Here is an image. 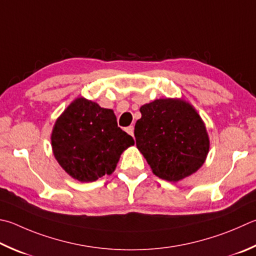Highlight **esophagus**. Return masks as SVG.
Listing matches in <instances>:
<instances>
[{
	"label": "esophagus",
	"instance_id": "obj_1",
	"mask_svg": "<svg viewBox=\"0 0 256 256\" xmlns=\"http://www.w3.org/2000/svg\"><path fill=\"white\" fill-rule=\"evenodd\" d=\"M126 132L130 134V136H133V138H134V128L132 126V125H131V126L126 128Z\"/></svg>",
	"mask_w": 256,
	"mask_h": 256
}]
</instances>
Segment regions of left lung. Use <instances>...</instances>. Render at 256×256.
Segmentation results:
<instances>
[{"instance_id":"obj_1","label":"left lung","mask_w":256,"mask_h":256,"mask_svg":"<svg viewBox=\"0 0 256 256\" xmlns=\"http://www.w3.org/2000/svg\"><path fill=\"white\" fill-rule=\"evenodd\" d=\"M140 112L134 136L152 172L174 182L196 172L209 151L206 126L197 110L184 100L160 98L141 106Z\"/></svg>"}]
</instances>
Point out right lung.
<instances>
[{"label":"right lung","instance_id":"obj_1","mask_svg":"<svg viewBox=\"0 0 256 256\" xmlns=\"http://www.w3.org/2000/svg\"><path fill=\"white\" fill-rule=\"evenodd\" d=\"M133 144V138L118 126L112 110L82 97L64 110L51 133L58 164L82 182L112 174L122 152Z\"/></svg>","mask_w":256,"mask_h":256}]
</instances>
